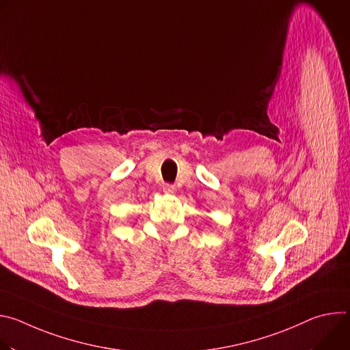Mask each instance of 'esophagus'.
I'll return each instance as SVG.
<instances>
[{
	"instance_id": "34e87169",
	"label": "esophagus",
	"mask_w": 350,
	"mask_h": 350,
	"mask_svg": "<svg viewBox=\"0 0 350 350\" xmlns=\"http://www.w3.org/2000/svg\"><path fill=\"white\" fill-rule=\"evenodd\" d=\"M174 185H172V184H165L163 185V192L166 193V195H173L174 193Z\"/></svg>"
}]
</instances>
